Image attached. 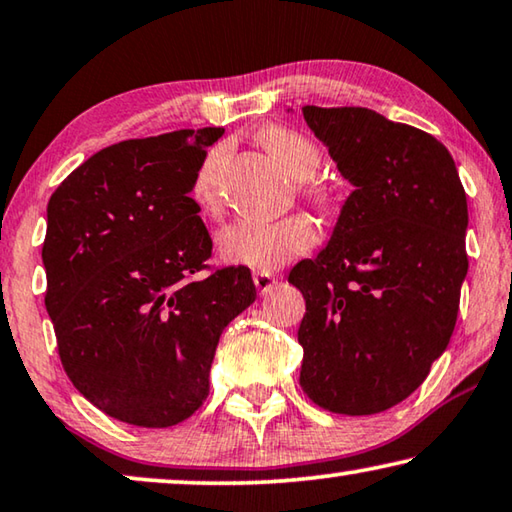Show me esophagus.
Returning a JSON list of instances; mask_svg holds the SVG:
<instances>
[{
  "label": "esophagus",
  "instance_id": "obj_1",
  "mask_svg": "<svg viewBox=\"0 0 512 512\" xmlns=\"http://www.w3.org/2000/svg\"><path fill=\"white\" fill-rule=\"evenodd\" d=\"M253 282H255V287L262 291V294H269V291L278 285V280H275V275H271V273H255L253 275Z\"/></svg>",
  "mask_w": 512,
  "mask_h": 512
}]
</instances>
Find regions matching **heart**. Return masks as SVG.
<instances>
[{"mask_svg":"<svg viewBox=\"0 0 512 512\" xmlns=\"http://www.w3.org/2000/svg\"><path fill=\"white\" fill-rule=\"evenodd\" d=\"M266 152L278 161L291 180L300 182L307 196L321 198L323 193L310 180L321 168V152L314 141L287 127H269L262 134ZM221 150H212L202 161L196 180H193V198L207 212L218 207V168H221ZM316 241V227L307 216H287L280 221H237L221 230L216 239L218 255L225 264L248 266V269L269 273L282 264L303 255Z\"/></svg>","mask_w":512,"mask_h":512,"instance_id":"obj_1","label":"heart"}]
</instances>
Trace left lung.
<instances>
[{
	"label": "left lung",
	"instance_id": "obj_1",
	"mask_svg": "<svg viewBox=\"0 0 512 512\" xmlns=\"http://www.w3.org/2000/svg\"><path fill=\"white\" fill-rule=\"evenodd\" d=\"M353 184L326 248L289 282L305 298L300 387L337 415L415 392L449 346L467 275V196L449 150L362 107H303Z\"/></svg>",
	"mask_w": 512,
	"mask_h": 512
}]
</instances>
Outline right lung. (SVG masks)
Instances as JSON below:
<instances>
[{
	"label": "right lung",
	"mask_w": 512,
	"mask_h": 512,
	"mask_svg": "<svg viewBox=\"0 0 512 512\" xmlns=\"http://www.w3.org/2000/svg\"><path fill=\"white\" fill-rule=\"evenodd\" d=\"M223 127L109 145L47 202L45 307L88 401L143 428L175 426L209 394L223 330L255 300L246 266L202 275L212 239L189 198Z\"/></svg>",
	"instance_id": "obj_1"
}]
</instances>
